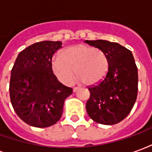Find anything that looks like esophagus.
I'll list each match as a JSON object with an SVG mask.
<instances>
[{
	"label": "esophagus",
	"instance_id": "obj_1",
	"mask_svg": "<svg viewBox=\"0 0 152 152\" xmlns=\"http://www.w3.org/2000/svg\"><path fill=\"white\" fill-rule=\"evenodd\" d=\"M78 88H77V87H75V88H73V91H74V93H75V92H77V91H78Z\"/></svg>",
	"mask_w": 152,
	"mask_h": 152
}]
</instances>
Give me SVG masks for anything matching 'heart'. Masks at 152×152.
Returning a JSON list of instances; mask_svg holds the SVG:
<instances>
[{
	"instance_id": "heart-1",
	"label": "heart",
	"mask_w": 152,
	"mask_h": 152,
	"mask_svg": "<svg viewBox=\"0 0 152 152\" xmlns=\"http://www.w3.org/2000/svg\"><path fill=\"white\" fill-rule=\"evenodd\" d=\"M53 73L61 83L71 84L76 74L79 83L97 84L109 72L110 63L102 50L86 45H75L55 56L51 64Z\"/></svg>"
}]
</instances>
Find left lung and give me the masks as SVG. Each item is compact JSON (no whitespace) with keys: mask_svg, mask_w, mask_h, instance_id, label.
<instances>
[{"mask_svg":"<svg viewBox=\"0 0 152 152\" xmlns=\"http://www.w3.org/2000/svg\"><path fill=\"white\" fill-rule=\"evenodd\" d=\"M85 42L107 55L109 72L104 79L88 88L90 97L86 103L93 121L111 126L126 118L135 104L138 90V72L132 53L116 42L86 40Z\"/></svg>","mask_w":152,"mask_h":152,"instance_id":"1","label":"left lung"}]
</instances>
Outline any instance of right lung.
Instances as JSON below:
<instances>
[{"label": "right lung", "instance_id": "right-lung-1", "mask_svg": "<svg viewBox=\"0 0 152 152\" xmlns=\"http://www.w3.org/2000/svg\"><path fill=\"white\" fill-rule=\"evenodd\" d=\"M61 42L33 43L18 54L11 73L10 98L17 115L29 126L45 128L59 121L73 88L58 82L51 67Z\"/></svg>", "mask_w": 152, "mask_h": 152}]
</instances>
